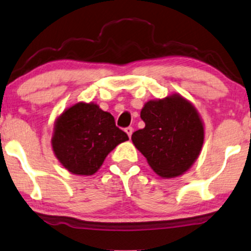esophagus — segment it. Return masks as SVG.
<instances>
[{"label": "esophagus", "mask_w": 251, "mask_h": 251, "mask_svg": "<svg viewBox=\"0 0 251 251\" xmlns=\"http://www.w3.org/2000/svg\"><path fill=\"white\" fill-rule=\"evenodd\" d=\"M125 131L126 132V135H128L129 137H131V133H132V131H133L132 126H128V128H126Z\"/></svg>", "instance_id": "esophagus-1"}]
</instances>
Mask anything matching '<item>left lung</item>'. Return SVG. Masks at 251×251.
I'll list each match as a JSON object with an SVG mask.
<instances>
[{
    "label": "left lung",
    "instance_id": "1",
    "mask_svg": "<svg viewBox=\"0 0 251 251\" xmlns=\"http://www.w3.org/2000/svg\"><path fill=\"white\" fill-rule=\"evenodd\" d=\"M141 118L145 126L131 135L133 145L161 177H175L191 167L204 142L197 110L178 94L150 100Z\"/></svg>",
    "mask_w": 251,
    "mask_h": 251
}]
</instances>
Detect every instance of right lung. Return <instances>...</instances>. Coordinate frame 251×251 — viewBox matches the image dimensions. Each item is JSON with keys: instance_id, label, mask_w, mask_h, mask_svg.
I'll return each instance as SVG.
<instances>
[{"instance_id": "right-lung-1", "label": "right lung", "mask_w": 251, "mask_h": 251, "mask_svg": "<svg viewBox=\"0 0 251 251\" xmlns=\"http://www.w3.org/2000/svg\"><path fill=\"white\" fill-rule=\"evenodd\" d=\"M128 135L118 128L110 113L96 103L79 102L55 123L51 146L56 158L71 173L92 175L105 158Z\"/></svg>"}]
</instances>
